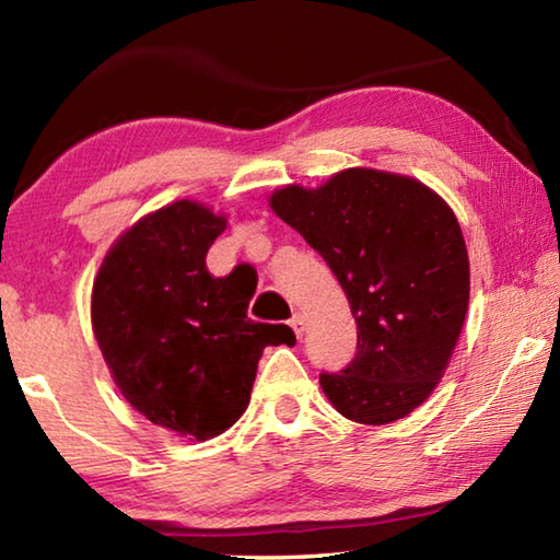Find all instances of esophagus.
Here are the masks:
<instances>
[{
    "instance_id": "1",
    "label": "esophagus",
    "mask_w": 560,
    "mask_h": 560,
    "mask_svg": "<svg viewBox=\"0 0 560 560\" xmlns=\"http://www.w3.org/2000/svg\"><path fill=\"white\" fill-rule=\"evenodd\" d=\"M291 328H293V334H296V338H301V336H303V330H306V318H303L301 314H293V318H291Z\"/></svg>"
}]
</instances>
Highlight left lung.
Masks as SVG:
<instances>
[{
	"label": "left lung",
	"mask_w": 560,
	"mask_h": 560,
	"mask_svg": "<svg viewBox=\"0 0 560 560\" xmlns=\"http://www.w3.org/2000/svg\"><path fill=\"white\" fill-rule=\"evenodd\" d=\"M269 205L324 257L355 316V358L320 373L328 400L363 424L410 415L438 387L467 316L457 217L417 179L368 167L277 189Z\"/></svg>",
	"instance_id": "8db88e82"
}]
</instances>
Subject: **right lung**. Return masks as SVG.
<instances>
[{
    "label": "right lung",
    "instance_id": "add662e5",
    "mask_svg": "<svg viewBox=\"0 0 560 560\" xmlns=\"http://www.w3.org/2000/svg\"><path fill=\"white\" fill-rule=\"evenodd\" d=\"M224 226L197 202L167 205L110 246L93 281V334L122 397L192 440L240 420L264 348L296 343L289 326L246 316L254 291L207 271Z\"/></svg>",
    "mask_w": 560,
    "mask_h": 560
}]
</instances>
